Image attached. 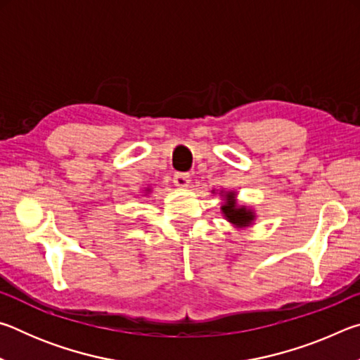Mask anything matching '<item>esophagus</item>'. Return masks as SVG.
I'll return each instance as SVG.
<instances>
[{"label":"esophagus","mask_w":360,"mask_h":360,"mask_svg":"<svg viewBox=\"0 0 360 360\" xmlns=\"http://www.w3.org/2000/svg\"><path fill=\"white\" fill-rule=\"evenodd\" d=\"M173 182L176 187L179 188H187L188 186H191V174H186V173H176L174 178H173Z\"/></svg>","instance_id":"esophagus-1"}]
</instances>
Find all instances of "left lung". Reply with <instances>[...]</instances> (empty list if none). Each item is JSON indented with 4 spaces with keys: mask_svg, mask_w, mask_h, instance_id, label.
<instances>
[{
    "mask_svg": "<svg viewBox=\"0 0 360 360\" xmlns=\"http://www.w3.org/2000/svg\"><path fill=\"white\" fill-rule=\"evenodd\" d=\"M216 193V191H211ZM235 191H219V197L222 198L221 212L225 221H227L231 227L236 230L249 229L252 227L257 221V212L254 211L252 206H248L245 203H238V197H236Z\"/></svg>",
    "mask_w": 360,
    "mask_h": 360,
    "instance_id": "8db88e82",
    "label": "left lung"
}]
</instances>
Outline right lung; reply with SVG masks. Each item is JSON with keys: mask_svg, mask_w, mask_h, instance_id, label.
I'll use <instances>...</instances> for the list:
<instances>
[{"mask_svg": "<svg viewBox=\"0 0 360 360\" xmlns=\"http://www.w3.org/2000/svg\"><path fill=\"white\" fill-rule=\"evenodd\" d=\"M143 193H144V195H148V193H150V187H146V188H144V191H143Z\"/></svg>", "mask_w": 360, "mask_h": 360, "instance_id": "right-lung-1", "label": "right lung"}]
</instances>
